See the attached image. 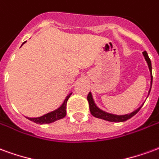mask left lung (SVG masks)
Segmentation results:
<instances>
[{"label": "left lung", "mask_w": 159, "mask_h": 159, "mask_svg": "<svg viewBox=\"0 0 159 159\" xmlns=\"http://www.w3.org/2000/svg\"><path fill=\"white\" fill-rule=\"evenodd\" d=\"M143 54V57H144L146 62L148 63V68H149V71H150V75H151V86H150V90L148 91V95L150 93V91H151L152 88V62L151 60L148 57L147 52H142ZM87 100L89 102V106H90V111H91V113L93 115L94 117L96 118H98V119H104V120H107V121H109V122H125L126 120H128L130 118L135 115L136 113H138L139 110L141 109V107L143 106V104L141 105L140 107H138L137 109H135V111H133L132 113H127V114H123V115H118V114H113V113H107L104 110L101 109L99 107H97V105L95 102V101L93 99V96H92V93L91 91L89 92L87 96Z\"/></svg>", "instance_id": "1"}]
</instances>
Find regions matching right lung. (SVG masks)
I'll return each mask as SVG.
<instances>
[{"mask_svg": "<svg viewBox=\"0 0 159 159\" xmlns=\"http://www.w3.org/2000/svg\"><path fill=\"white\" fill-rule=\"evenodd\" d=\"M26 42V41H25ZM24 42L22 44V46L24 45ZM72 95L71 93H69L66 97L65 100L62 102V104L61 106L59 107L58 108H57L54 111H52L50 113H47L46 114H44L42 116L37 117V118H29V117H26L28 119H30L33 122L36 123V124H40V125H46V124H51V123L55 122L58 119H61L62 118H64L66 116V107H67V102H68V98L70 97V96Z\"/></svg>", "mask_w": 159, "mask_h": 159, "instance_id": "obj_1", "label": "right lung"}]
</instances>
